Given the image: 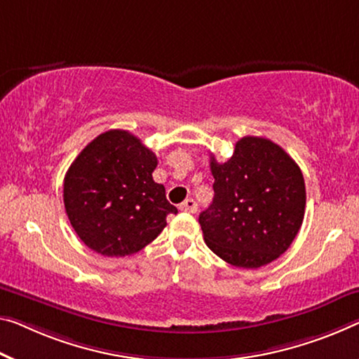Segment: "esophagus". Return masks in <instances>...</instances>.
Returning <instances> with one entry per match:
<instances>
[{
	"label": "esophagus",
	"instance_id": "obj_1",
	"mask_svg": "<svg viewBox=\"0 0 359 359\" xmlns=\"http://www.w3.org/2000/svg\"><path fill=\"white\" fill-rule=\"evenodd\" d=\"M180 210L187 212V213H196L197 212V202L194 198H186V201L180 205Z\"/></svg>",
	"mask_w": 359,
	"mask_h": 359
}]
</instances>
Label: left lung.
I'll return each instance as SVG.
<instances>
[{"instance_id": "1", "label": "left lung", "mask_w": 359, "mask_h": 359, "mask_svg": "<svg viewBox=\"0 0 359 359\" xmlns=\"http://www.w3.org/2000/svg\"><path fill=\"white\" fill-rule=\"evenodd\" d=\"M212 205L198 215L203 241L239 268H260L289 249L306 203L302 170L276 142L244 136L228 162L210 157Z\"/></svg>"}]
</instances>
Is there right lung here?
I'll return each instance as SVG.
<instances>
[{
	"label": "right lung",
	"instance_id": "right-lung-1",
	"mask_svg": "<svg viewBox=\"0 0 359 359\" xmlns=\"http://www.w3.org/2000/svg\"><path fill=\"white\" fill-rule=\"evenodd\" d=\"M157 157L140 137L109 130L95 137L64 178V205L85 245L104 257L140 252L178 213L152 178Z\"/></svg>",
	"mask_w": 359,
	"mask_h": 359
}]
</instances>
